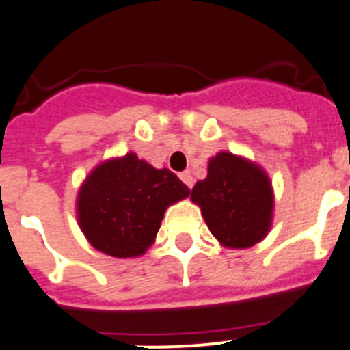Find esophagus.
I'll list each match as a JSON object with an SVG mask.
<instances>
[{
  "label": "esophagus",
  "instance_id": "34e87169",
  "mask_svg": "<svg viewBox=\"0 0 350 350\" xmlns=\"http://www.w3.org/2000/svg\"><path fill=\"white\" fill-rule=\"evenodd\" d=\"M179 178H181V181L185 183L188 188L193 187V176H191L190 171H183L181 174H179Z\"/></svg>",
  "mask_w": 350,
  "mask_h": 350
}]
</instances>
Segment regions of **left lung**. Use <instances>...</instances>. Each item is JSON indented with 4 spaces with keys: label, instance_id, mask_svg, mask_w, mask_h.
<instances>
[{
    "label": "left lung",
    "instance_id": "left-lung-1",
    "mask_svg": "<svg viewBox=\"0 0 350 350\" xmlns=\"http://www.w3.org/2000/svg\"><path fill=\"white\" fill-rule=\"evenodd\" d=\"M191 202L216 241L228 250H245L269 235L273 219L272 181L265 169L245 157L219 152L207 162Z\"/></svg>",
    "mask_w": 350,
    "mask_h": 350
}]
</instances>
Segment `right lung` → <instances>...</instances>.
Segmentation results:
<instances>
[{
  "mask_svg": "<svg viewBox=\"0 0 350 350\" xmlns=\"http://www.w3.org/2000/svg\"><path fill=\"white\" fill-rule=\"evenodd\" d=\"M190 188L169 169H155L134 152L100 162L77 195V219L94 250L113 258L143 256L155 244L169 206Z\"/></svg>",
  "mask_w": 350,
  "mask_h": 350,
  "instance_id": "add662e5",
  "label": "right lung"
}]
</instances>
